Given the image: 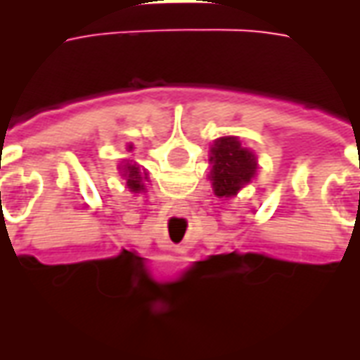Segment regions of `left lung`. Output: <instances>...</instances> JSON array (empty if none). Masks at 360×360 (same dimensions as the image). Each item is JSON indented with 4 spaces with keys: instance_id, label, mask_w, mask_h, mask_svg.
Listing matches in <instances>:
<instances>
[{
    "instance_id": "8db88e82",
    "label": "left lung",
    "mask_w": 360,
    "mask_h": 360,
    "mask_svg": "<svg viewBox=\"0 0 360 360\" xmlns=\"http://www.w3.org/2000/svg\"><path fill=\"white\" fill-rule=\"evenodd\" d=\"M212 185L218 196H233L257 172V158L235 136L218 139L212 146Z\"/></svg>"
}]
</instances>
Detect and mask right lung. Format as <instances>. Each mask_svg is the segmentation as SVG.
<instances>
[{"mask_svg": "<svg viewBox=\"0 0 360 360\" xmlns=\"http://www.w3.org/2000/svg\"><path fill=\"white\" fill-rule=\"evenodd\" d=\"M125 177H127V187L131 188V191H134V193L144 188V185H142V177L139 175V167H136V165L127 164Z\"/></svg>", "mask_w": 360, "mask_h": 360, "instance_id": "right-lung-1", "label": "right lung"}]
</instances>
